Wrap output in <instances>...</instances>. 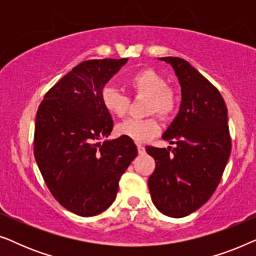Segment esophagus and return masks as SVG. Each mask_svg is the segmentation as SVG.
Segmentation results:
<instances>
[{
  "label": "esophagus",
  "mask_w": 256,
  "mask_h": 256,
  "mask_svg": "<svg viewBox=\"0 0 256 256\" xmlns=\"http://www.w3.org/2000/svg\"><path fill=\"white\" fill-rule=\"evenodd\" d=\"M138 152L140 155H143V154H146V148L143 144H138Z\"/></svg>",
  "instance_id": "obj_1"
}]
</instances>
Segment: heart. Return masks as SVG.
<instances>
[{"label": "heart", "mask_w": 256, "mask_h": 256, "mask_svg": "<svg viewBox=\"0 0 256 256\" xmlns=\"http://www.w3.org/2000/svg\"><path fill=\"white\" fill-rule=\"evenodd\" d=\"M126 86L134 96H146V114L157 113L166 118L172 115L178 106L177 92L166 85L162 73L154 68L138 70L126 79ZM101 104L107 113L116 118H124L129 108V99L124 94L110 86L101 90ZM160 130L158 120L155 116L146 118H128L116 126V134L134 142H146L158 135Z\"/></svg>", "instance_id": "obj_1"}]
</instances>
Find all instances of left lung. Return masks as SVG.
<instances>
[{"mask_svg":"<svg viewBox=\"0 0 256 256\" xmlns=\"http://www.w3.org/2000/svg\"><path fill=\"white\" fill-rule=\"evenodd\" d=\"M158 59L172 66L182 102L162 136L176 146H146L156 162L148 186L160 212L182 218L204 205L222 180L232 146L227 107L219 90L190 62L178 57Z\"/></svg>","mask_w":256,"mask_h":256,"instance_id":"left-lung-1","label":"left lung"}]
</instances>
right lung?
<instances>
[{
	"instance_id": "1",
	"label": "right lung",
	"mask_w": 256,
	"mask_h": 256,
	"mask_svg": "<svg viewBox=\"0 0 256 256\" xmlns=\"http://www.w3.org/2000/svg\"><path fill=\"white\" fill-rule=\"evenodd\" d=\"M127 60L80 62L38 107L34 158L56 200L78 216H96L113 204L118 180L138 155L134 141L127 138L99 142L113 129L101 90Z\"/></svg>"
}]
</instances>
